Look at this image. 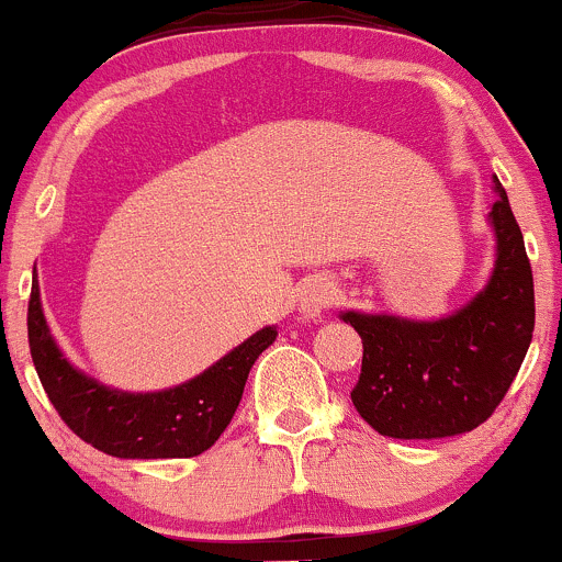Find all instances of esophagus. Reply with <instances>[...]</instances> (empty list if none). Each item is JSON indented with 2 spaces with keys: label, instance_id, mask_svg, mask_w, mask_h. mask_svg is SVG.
Here are the masks:
<instances>
[{
  "label": "esophagus",
  "instance_id": "34e87169",
  "mask_svg": "<svg viewBox=\"0 0 562 562\" xmlns=\"http://www.w3.org/2000/svg\"><path fill=\"white\" fill-rule=\"evenodd\" d=\"M333 300H335L333 281L322 279V276L308 279L303 283V289H300V314H303L305 319H316V316H319Z\"/></svg>",
  "mask_w": 562,
  "mask_h": 562
}]
</instances>
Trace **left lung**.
Masks as SVG:
<instances>
[{
    "mask_svg": "<svg viewBox=\"0 0 562 562\" xmlns=\"http://www.w3.org/2000/svg\"><path fill=\"white\" fill-rule=\"evenodd\" d=\"M495 192V268L471 303L436 322L340 314L362 338V373L351 403L381 436L430 441L473 430L493 416L528 355L533 270L497 178Z\"/></svg>",
    "mask_w": 562,
    "mask_h": 562,
    "instance_id": "left-lung-1",
    "label": "left lung"
}]
</instances>
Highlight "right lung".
Wrapping results in <instances>:
<instances>
[{
    "label": "right lung",
    "instance_id": "1",
    "mask_svg": "<svg viewBox=\"0 0 562 562\" xmlns=\"http://www.w3.org/2000/svg\"><path fill=\"white\" fill-rule=\"evenodd\" d=\"M29 349L43 390L65 425L100 452L124 460L196 457L233 422L248 370L276 340L265 327L187 384L161 392H121L69 366L50 335L37 276L29 294Z\"/></svg>",
    "mask_w": 562,
    "mask_h": 562
}]
</instances>
